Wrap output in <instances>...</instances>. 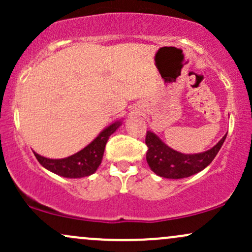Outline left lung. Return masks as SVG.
Segmentation results:
<instances>
[{"mask_svg": "<svg viewBox=\"0 0 252 252\" xmlns=\"http://www.w3.org/2000/svg\"><path fill=\"white\" fill-rule=\"evenodd\" d=\"M226 135L213 148L199 154H182L169 148L154 132L147 131V162L158 176L167 179H182L196 174L206 168L220 150Z\"/></svg>", "mask_w": 252, "mask_h": 252, "instance_id": "1", "label": "left lung"}]
</instances>
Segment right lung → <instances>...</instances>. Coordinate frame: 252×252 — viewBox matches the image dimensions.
<instances>
[{"label":"right lung","mask_w":252,"mask_h":252,"mask_svg":"<svg viewBox=\"0 0 252 252\" xmlns=\"http://www.w3.org/2000/svg\"><path fill=\"white\" fill-rule=\"evenodd\" d=\"M120 126V121L110 124L108 128L104 129L89 146H86L85 148L76 153L74 155L68 156V158L53 160V158H43V156L36 154L35 152L33 153L40 164H42L46 169L51 170L58 175L71 179L89 176L94 174L99 167L100 162H102L105 144L108 142L110 135L114 134Z\"/></svg>","instance_id":"obj_1"}]
</instances>
